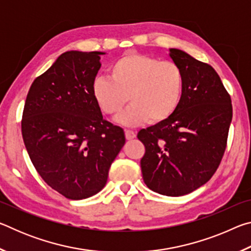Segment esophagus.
Here are the masks:
<instances>
[{
    "instance_id": "1",
    "label": "esophagus",
    "mask_w": 251,
    "mask_h": 251,
    "mask_svg": "<svg viewBox=\"0 0 251 251\" xmlns=\"http://www.w3.org/2000/svg\"><path fill=\"white\" fill-rule=\"evenodd\" d=\"M125 136H126V139H128V141H130V139H133L136 137V134L135 131L130 130V129H126L125 130Z\"/></svg>"
}]
</instances>
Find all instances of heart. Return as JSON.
Returning a JSON list of instances; mask_svg holds the SVG:
<instances>
[{"instance_id": "b5f03b06", "label": "heart", "mask_w": 251, "mask_h": 251, "mask_svg": "<svg viewBox=\"0 0 251 251\" xmlns=\"http://www.w3.org/2000/svg\"><path fill=\"white\" fill-rule=\"evenodd\" d=\"M109 74L110 78L95 79L93 96L101 112L110 116L117 115L129 100L130 106L117 118L123 125L163 123L181 103L184 74L172 61L128 52L110 65Z\"/></svg>"}]
</instances>
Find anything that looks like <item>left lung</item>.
<instances>
[{
  "label": "left lung",
  "instance_id": "1",
  "mask_svg": "<svg viewBox=\"0 0 251 251\" xmlns=\"http://www.w3.org/2000/svg\"><path fill=\"white\" fill-rule=\"evenodd\" d=\"M169 56L184 74L179 107L167 121L138 131L145 145L143 179L152 192L177 197L196 190L217 171L232 118L230 95L209 64L181 50Z\"/></svg>",
  "mask_w": 251,
  "mask_h": 251
}]
</instances>
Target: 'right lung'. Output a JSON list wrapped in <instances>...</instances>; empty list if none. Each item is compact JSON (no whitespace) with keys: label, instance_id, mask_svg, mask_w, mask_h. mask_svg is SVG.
Wrapping results in <instances>:
<instances>
[{"label":"right lung","instance_id":"1","mask_svg":"<svg viewBox=\"0 0 251 251\" xmlns=\"http://www.w3.org/2000/svg\"><path fill=\"white\" fill-rule=\"evenodd\" d=\"M103 52L70 50L34 79L22 117L23 141L43 180L79 201L97 194L125 144L124 130L105 121L93 96Z\"/></svg>","mask_w":251,"mask_h":251}]
</instances>
